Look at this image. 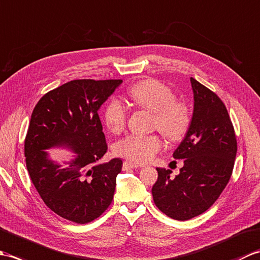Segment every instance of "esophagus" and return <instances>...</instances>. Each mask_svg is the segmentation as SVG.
Segmentation results:
<instances>
[{
    "label": "esophagus",
    "mask_w": 260,
    "mask_h": 260,
    "mask_svg": "<svg viewBox=\"0 0 260 260\" xmlns=\"http://www.w3.org/2000/svg\"><path fill=\"white\" fill-rule=\"evenodd\" d=\"M140 168V165H137L135 163H132L129 161H125L123 163V170H128V169H137Z\"/></svg>",
    "instance_id": "obj_1"
}]
</instances>
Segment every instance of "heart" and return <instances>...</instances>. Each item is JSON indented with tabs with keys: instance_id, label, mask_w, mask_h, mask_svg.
I'll return each mask as SVG.
<instances>
[{
	"instance_id": "heart-1",
	"label": "heart",
	"mask_w": 260,
	"mask_h": 260,
	"mask_svg": "<svg viewBox=\"0 0 260 260\" xmlns=\"http://www.w3.org/2000/svg\"><path fill=\"white\" fill-rule=\"evenodd\" d=\"M131 101L136 106L153 113V127L170 142H179L185 136L191 124V113L183 102L175 101L170 87L155 79L136 82L128 90ZM104 120L112 133L124 128L127 109L118 98H112L105 107ZM163 148L158 135H127L115 143L114 152L135 163H147Z\"/></svg>"
}]
</instances>
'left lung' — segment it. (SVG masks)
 I'll use <instances>...</instances> for the list:
<instances>
[{"mask_svg":"<svg viewBox=\"0 0 260 260\" xmlns=\"http://www.w3.org/2000/svg\"><path fill=\"white\" fill-rule=\"evenodd\" d=\"M194 108L184 140L173 153L183 159L174 179L157 170L152 187L154 203L168 217L185 221L217 201L233 174L237 140L228 110L215 93L191 77Z\"/></svg>","mask_w":260,"mask_h":260,"instance_id":"obj_1","label":"left lung"}]
</instances>
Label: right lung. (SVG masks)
Here are the masks:
<instances>
[{
  "instance_id": "right-lung-1",
  "label": "right lung",
  "mask_w": 260,
  "mask_h": 260,
  "mask_svg": "<svg viewBox=\"0 0 260 260\" xmlns=\"http://www.w3.org/2000/svg\"><path fill=\"white\" fill-rule=\"evenodd\" d=\"M120 79H77L50 90L33 109L24 141L27 172L46 206L63 219L88 223L112 203L123 162L98 164L107 144L98 109ZM67 147L76 153L67 168L45 151Z\"/></svg>"
}]
</instances>
